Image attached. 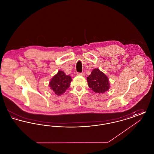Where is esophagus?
Here are the masks:
<instances>
[{
  "label": "esophagus",
  "mask_w": 154,
  "mask_h": 154,
  "mask_svg": "<svg viewBox=\"0 0 154 154\" xmlns=\"http://www.w3.org/2000/svg\"><path fill=\"white\" fill-rule=\"evenodd\" d=\"M77 75H81V76H82V77H84V76H85V74L84 73H77Z\"/></svg>",
  "instance_id": "1"
}]
</instances>
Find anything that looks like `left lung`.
I'll use <instances>...</instances> for the list:
<instances>
[{
    "instance_id": "1",
    "label": "left lung",
    "mask_w": 154,
    "mask_h": 154,
    "mask_svg": "<svg viewBox=\"0 0 154 154\" xmlns=\"http://www.w3.org/2000/svg\"><path fill=\"white\" fill-rule=\"evenodd\" d=\"M89 87L99 94H104L110 88L108 77L99 69H94L87 77Z\"/></svg>"
}]
</instances>
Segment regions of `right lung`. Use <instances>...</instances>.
I'll return each mask as SVG.
<instances>
[{
	"mask_svg": "<svg viewBox=\"0 0 154 154\" xmlns=\"http://www.w3.org/2000/svg\"><path fill=\"white\" fill-rule=\"evenodd\" d=\"M72 79L69 75H66L63 71L59 70L50 81L49 87L55 95H61L70 85Z\"/></svg>",
	"mask_w": 154,
	"mask_h": 154,
	"instance_id": "obj_1",
	"label": "right lung"
}]
</instances>
